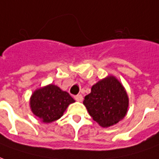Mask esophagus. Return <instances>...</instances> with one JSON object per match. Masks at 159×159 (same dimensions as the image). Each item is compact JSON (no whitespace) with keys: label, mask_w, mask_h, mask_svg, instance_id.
Instances as JSON below:
<instances>
[{"label":"esophagus","mask_w":159,"mask_h":159,"mask_svg":"<svg viewBox=\"0 0 159 159\" xmlns=\"http://www.w3.org/2000/svg\"><path fill=\"white\" fill-rule=\"evenodd\" d=\"M75 99L76 101H78V102H82L83 101V97H82V95H80V94H78V95L75 96Z\"/></svg>","instance_id":"esophagus-1"}]
</instances>
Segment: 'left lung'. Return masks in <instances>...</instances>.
<instances>
[{
  "mask_svg": "<svg viewBox=\"0 0 159 159\" xmlns=\"http://www.w3.org/2000/svg\"><path fill=\"white\" fill-rule=\"evenodd\" d=\"M83 103L96 122L102 127H109L125 116L129 100L120 82L109 76L94 84Z\"/></svg>",
  "mask_w": 159,
  "mask_h": 159,
  "instance_id": "left-lung-1",
  "label": "left lung"
}]
</instances>
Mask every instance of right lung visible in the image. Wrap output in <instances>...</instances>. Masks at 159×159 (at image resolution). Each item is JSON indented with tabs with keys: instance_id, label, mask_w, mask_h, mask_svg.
<instances>
[{
	"instance_id": "1",
	"label": "right lung",
	"mask_w": 159,
	"mask_h": 159,
	"mask_svg": "<svg viewBox=\"0 0 159 159\" xmlns=\"http://www.w3.org/2000/svg\"><path fill=\"white\" fill-rule=\"evenodd\" d=\"M75 100L66 91L54 84H49L34 92L30 107L34 114L43 122L51 123L62 116L66 108Z\"/></svg>"
}]
</instances>
